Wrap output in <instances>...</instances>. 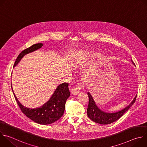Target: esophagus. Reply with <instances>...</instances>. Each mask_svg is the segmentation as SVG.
<instances>
[{
    "mask_svg": "<svg viewBox=\"0 0 147 147\" xmlns=\"http://www.w3.org/2000/svg\"><path fill=\"white\" fill-rule=\"evenodd\" d=\"M81 88V86H80V85H77L76 86V87H74L71 90V93L73 94V95H77L80 91V90Z\"/></svg>",
    "mask_w": 147,
    "mask_h": 147,
    "instance_id": "1",
    "label": "esophagus"
}]
</instances>
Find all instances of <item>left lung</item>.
<instances>
[{"instance_id":"left-lung-1","label":"left lung","mask_w":147,"mask_h":147,"mask_svg":"<svg viewBox=\"0 0 147 147\" xmlns=\"http://www.w3.org/2000/svg\"><path fill=\"white\" fill-rule=\"evenodd\" d=\"M131 62L134 65H135L133 61L132 60ZM87 94L89 97V103L87 108V115L91 120L95 123H99L101 124H111L120 119L124 114V113L126 112L134 103L137 97L136 95L133 101L127 107H125L122 110L116 112L109 113L105 112L100 110L96 106V105L91 94L90 92H88Z\"/></svg>"}]
</instances>
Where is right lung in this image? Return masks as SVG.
<instances>
[{
	"label": "right lung",
	"instance_id": "right-lung-1",
	"mask_svg": "<svg viewBox=\"0 0 147 147\" xmlns=\"http://www.w3.org/2000/svg\"><path fill=\"white\" fill-rule=\"evenodd\" d=\"M43 44L41 43L34 44L22 51L16 59L14 67L17 65L26 55L41 48ZM68 86L69 84L67 82L62 83L59 85L50 99L46 103L42 106L34 109L28 108L23 105L16 96L12 88V86L11 89L17 103L22 112L34 122L45 125L55 122L63 115L65 109L66 102L70 95Z\"/></svg>",
	"mask_w": 147,
	"mask_h": 147
}]
</instances>
